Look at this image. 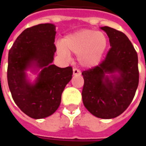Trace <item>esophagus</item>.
<instances>
[{
	"label": "esophagus",
	"instance_id": "34e87169",
	"mask_svg": "<svg viewBox=\"0 0 146 146\" xmlns=\"http://www.w3.org/2000/svg\"><path fill=\"white\" fill-rule=\"evenodd\" d=\"M73 75H75V76H79V75L81 74L80 70H78V69H76V68H74V69H73Z\"/></svg>",
	"mask_w": 146,
	"mask_h": 146
}]
</instances>
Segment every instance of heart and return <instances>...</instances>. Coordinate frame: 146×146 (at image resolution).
I'll list each match as a JSON object with an SVG mask.
<instances>
[{"label":"heart","instance_id":"heart-1","mask_svg":"<svg viewBox=\"0 0 146 146\" xmlns=\"http://www.w3.org/2000/svg\"><path fill=\"white\" fill-rule=\"evenodd\" d=\"M107 46L108 40L104 33L83 29L65 36L58 46V52L62 56L69 53L78 54L81 65L92 67L99 63Z\"/></svg>","mask_w":146,"mask_h":146}]
</instances>
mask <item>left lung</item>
I'll return each instance as SVG.
<instances>
[{
  "label": "left lung",
  "instance_id": "1",
  "mask_svg": "<svg viewBox=\"0 0 146 146\" xmlns=\"http://www.w3.org/2000/svg\"><path fill=\"white\" fill-rule=\"evenodd\" d=\"M107 33L111 48L101 63L83 71L82 99L86 109L102 119L119 116L131 103L138 88V54L121 31L101 27ZM119 73V76L113 75ZM106 74H112L111 78Z\"/></svg>",
  "mask_w": 146,
  "mask_h": 146
}]
</instances>
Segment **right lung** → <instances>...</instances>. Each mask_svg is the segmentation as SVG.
<instances>
[{"label": "right lung", "instance_id": "1", "mask_svg": "<svg viewBox=\"0 0 146 146\" xmlns=\"http://www.w3.org/2000/svg\"><path fill=\"white\" fill-rule=\"evenodd\" d=\"M55 26L39 24L18 36L8 52L7 77L13 100L33 119L51 116L61 103L62 93L72 79L73 68L51 65L56 51ZM32 64L42 69L34 85L26 80L25 70Z\"/></svg>", "mask_w": 146, "mask_h": 146}]
</instances>
